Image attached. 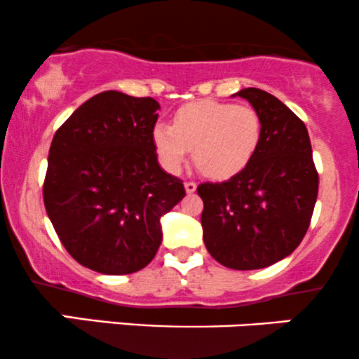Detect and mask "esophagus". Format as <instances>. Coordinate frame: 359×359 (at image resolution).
<instances>
[{
  "instance_id": "esophagus-1",
  "label": "esophagus",
  "mask_w": 359,
  "mask_h": 359,
  "mask_svg": "<svg viewBox=\"0 0 359 359\" xmlns=\"http://www.w3.org/2000/svg\"><path fill=\"white\" fill-rule=\"evenodd\" d=\"M184 190H187V194H195L196 190V183H194V181H184Z\"/></svg>"
}]
</instances>
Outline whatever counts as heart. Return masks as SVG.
Listing matches in <instances>:
<instances>
[{"mask_svg": "<svg viewBox=\"0 0 359 359\" xmlns=\"http://www.w3.org/2000/svg\"><path fill=\"white\" fill-rule=\"evenodd\" d=\"M262 140L257 109L243 104L203 99L184 104L172 125H156L152 144L161 164L178 172L194 149V163L207 178L222 181L240 175L252 163Z\"/></svg>", "mask_w": 359, "mask_h": 359, "instance_id": "b5f03b06", "label": "heart"}]
</instances>
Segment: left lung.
<instances>
[{
  "mask_svg": "<svg viewBox=\"0 0 359 359\" xmlns=\"http://www.w3.org/2000/svg\"><path fill=\"white\" fill-rule=\"evenodd\" d=\"M234 95L260 114V145L240 175L196 191L210 255L224 267L255 271L298 248L317 202L318 172L306 126L286 104L253 87Z\"/></svg>",
  "mask_w": 359,
  "mask_h": 359,
  "instance_id": "left-lung-1",
  "label": "left lung"
}]
</instances>
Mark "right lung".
I'll list each match as a JSON object with an SVG mask.
<instances>
[{
	"instance_id": "1",
	"label": "right lung",
	"mask_w": 359,
	"mask_h": 359,
	"mask_svg": "<svg viewBox=\"0 0 359 359\" xmlns=\"http://www.w3.org/2000/svg\"><path fill=\"white\" fill-rule=\"evenodd\" d=\"M159 102L106 90L86 101L51 142L44 205L67 252L90 271L123 276L152 262L161 217L183 200L152 144Z\"/></svg>"
}]
</instances>
